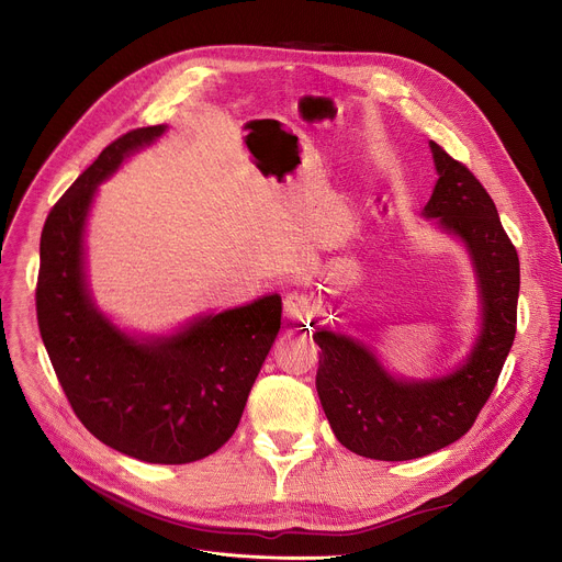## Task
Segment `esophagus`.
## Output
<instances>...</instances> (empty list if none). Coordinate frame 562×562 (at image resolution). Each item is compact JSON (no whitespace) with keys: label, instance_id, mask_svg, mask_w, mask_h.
Masks as SVG:
<instances>
[{"label":"esophagus","instance_id":"obj_1","mask_svg":"<svg viewBox=\"0 0 562 562\" xmlns=\"http://www.w3.org/2000/svg\"><path fill=\"white\" fill-rule=\"evenodd\" d=\"M283 311L290 322H308L313 317V304L306 294L290 292L283 301Z\"/></svg>","mask_w":562,"mask_h":562}]
</instances>
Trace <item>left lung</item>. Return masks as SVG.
<instances>
[{"instance_id": "obj_1", "label": "left lung", "mask_w": 562, "mask_h": 562, "mask_svg": "<svg viewBox=\"0 0 562 562\" xmlns=\"http://www.w3.org/2000/svg\"><path fill=\"white\" fill-rule=\"evenodd\" d=\"M439 172L423 209L470 251L482 294V330L468 360L435 380H398L347 335L317 330V394L337 441L380 461H407L459 441L491 398L515 339L520 258L493 198L470 168L429 142Z\"/></svg>"}]
</instances>
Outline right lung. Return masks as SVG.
Wrapping results in <instances>:
<instances>
[{
	"label": "right lung",
	"instance_id": "1",
	"mask_svg": "<svg viewBox=\"0 0 562 562\" xmlns=\"http://www.w3.org/2000/svg\"><path fill=\"white\" fill-rule=\"evenodd\" d=\"M161 133L164 125L125 133L54 204L40 238L35 311L63 392L99 441L148 463H191L236 431L279 335L281 296L150 339L121 333L92 304L82 234L97 187Z\"/></svg>",
	"mask_w": 562,
	"mask_h": 562
}]
</instances>
